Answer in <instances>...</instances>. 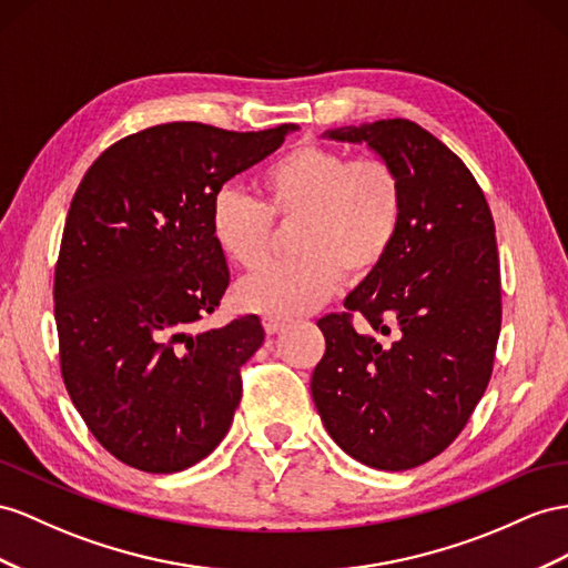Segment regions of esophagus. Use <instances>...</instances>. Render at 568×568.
<instances>
[{
	"instance_id": "34e87169",
	"label": "esophagus",
	"mask_w": 568,
	"mask_h": 568,
	"mask_svg": "<svg viewBox=\"0 0 568 568\" xmlns=\"http://www.w3.org/2000/svg\"><path fill=\"white\" fill-rule=\"evenodd\" d=\"M287 326L285 318H275V316H264V328L268 336H275V333H281Z\"/></svg>"
}]
</instances>
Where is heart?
Wrapping results in <instances>:
<instances>
[{"label": "heart", "mask_w": 568, "mask_h": 568, "mask_svg": "<svg viewBox=\"0 0 568 568\" xmlns=\"http://www.w3.org/2000/svg\"><path fill=\"white\" fill-rule=\"evenodd\" d=\"M258 199L223 186L211 201V235L230 264L258 268L271 254L273 221H295L293 258L244 278L240 307L275 318L322 304L343 281H362L394 250L405 215L403 180L390 160L302 143L256 178Z\"/></svg>", "instance_id": "heart-1"}]
</instances>
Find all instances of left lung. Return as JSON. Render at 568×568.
Masks as SVG:
<instances>
[{"label": "left lung", "mask_w": 568, "mask_h": 568, "mask_svg": "<svg viewBox=\"0 0 568 568\" xmlns=\"http://www.w3.org/2000/svg\"><path fill=\"white\" fill-rule=\"evenodd\" d=\"M328 139L390 160L405 215L394 250L345 297V312L316 322L326 353L312 398L345 454L410 470L456 439L489 384L501 331L491 211L463 160L410 120L341 126Z\"/></svg>", "instance_id": "8db88e82"}]
</instances>
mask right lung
Returning a JSON list of instances; mask_svg holds the SVG:
<instances>
[{
    "label": "right lung",
    "instance_id": "obj_1",
    "mask_svg": "<svg viewBox=\"0 0 568 568\" xmlns=\"http://www.w3.org/2000/svg\"><path fill=\"white\" fill-rule=\"evenodd\" d=\"M170 122L124 136L83 174L54 266L62 379L85 427L143 473H180L223 442L258 316L194 331L230 285L211 201L293 132Z\"/></svg>",
    "mask_w": 568,
    "mask_h": 568
}]
</instances>
